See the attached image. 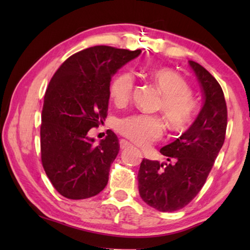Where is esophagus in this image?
Wrapping results in <instances>:
<instances>
[{"label":"esophagus","instance_id":"esophagus-1","mask_svg":"<svg viewBox=\"0 0 250 250\" xmlns=\"http://www.w3.org/2000/svg\"><path fill=\"white\" fill-rule=\"evenodd\" d=\"M129 146H131L128 141L125 140H120V147L121 149H125V147H128Z\"/></svg>","mask_w":250,"mask_h":250}]
</instances>
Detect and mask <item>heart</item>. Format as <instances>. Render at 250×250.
<instances>
[{
  "label": "heart",
  "mask_w": 250,
  "mask_h": 250,
  "mask_svg": "<svg viewBox=\"0 0 250 250\" xmlns=\"http://www.w3.org/2000/svg\"><path fill=\"white\" fill-rule=\"evenodd\" d=\"M150 76L163 95L161 110L171 128L176 131L188 128L193 120L196 108L188 83L167 68L153 69ZM133 88V76L130 73H122L110 84V98L117 107H124L131 99ZM117 130L137 145L146 146L162 137L164 124L159 117L139 113L122 118L118 122Z\"/></svg>",
  "instance_id": "1"
}]
</instances>
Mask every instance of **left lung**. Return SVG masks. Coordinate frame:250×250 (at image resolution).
<instances>
[{
  "label": "left lung",
  "instance_id": "obj_1",
  "mask_svg": "<svg viewBox=\"0 0 250 250\" xmlns=\"http://www.w3.org/2000/svg\"><path fill=\"white\" fill-rule=\"evenodd\" d=\"M188 65L202 91L201 111L181 137L160 150L168 163L143 159L138 173L141 198L160 211L183 208L197 195L225 141L227 107L221 84L200 64Z\"/></svg>",
  "mask_w": 250,
  "mask_h": 250
}]
</instances>
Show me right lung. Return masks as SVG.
I'll return each instance as SVG.
<instances>
[{"label": "right lung", "mask_w": 250, "mask_h": 250, "mask_svg": "<svg viewBox=\"0 0 250 250\" xmlns=\"http://www.w3.org/2000/svg\"><path fill=\"white\" fill-rule=\"evenodd\" d=\"M141 50L94 46L74 54L53 76L44 97L41 153L44 170L61 195L83 200L99 194L119 152L111 130L95 146L88 132L107 117L111 77Z\"/></svg>", "instance_id": "add662e5"}]
</instances>
